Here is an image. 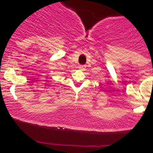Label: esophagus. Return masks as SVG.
Here are the masks:
<instances>
[{
	"instance_id": "1",
	"label": "esophagus",
	"mask_w": 153,
	"mask_h": 153,
	"mask_svg": "<svg viewBox=\"0 0 153 153\" xmlns=\"http://www.w3.org/2000/svg\"><path fill=\"white\" fill-rule=\"evenodd\" d=\"M79 70H85V65H80L79 67Z\"/></svg>"
}]
</instances>
